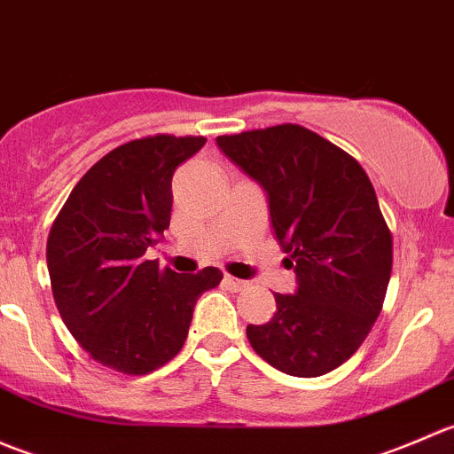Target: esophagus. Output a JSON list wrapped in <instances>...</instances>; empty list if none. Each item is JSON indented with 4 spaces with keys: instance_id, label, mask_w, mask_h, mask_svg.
<instances>
[{
    "instance_id": "esophagus-1",
    "label": "esophagus",
    "mask_w": 454,
    "mask_h": 454,
    "mask_svg": "<svg viewBox=\"0 0 454 454\" xmlns=\"http://www.w3.org/2000/svg\"><path fill=\"white\" fill-rule=\"evenodd\" d=\"M223 283H226L228 290H232V292H241V290H246V287L250 286L248 281H241V278L231 277V274H226V277H223Z\"/></svg>"
}]
</instances>
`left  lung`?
I'll return each instance as SVG.
<instances>
[{"mask_svg":"<svg viewBox=\"0 0 454 454\" xmlns=\"http://www.w3.org/2000/svg\"><path fill=\"white\" fill-rule=\"evenodd\" d=\"M219 149L268 193L296 294L248 325L253 349L296 378L325 375L358 351L387 296L393 237L358 160L301 125L219 136Z\"/></svg>","mask_w":454,"mask_h":454,"instance_id":"1","label":"left lung"}]
</instances>
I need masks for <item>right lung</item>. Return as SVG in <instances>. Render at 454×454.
Wrapping results in <instances>:
<instances>
[{
	"instance_id": "add662e5",
	"label": "right lung",
	"mask_w": 454,
	"mask_h": 454,
	"mask_svg": "<svg viewBox=\"0 0 454 454\" xmlns=\"http://www.w3.org/2000/svg\"><path fill=\"white\" fill-rule=\"evenodd\" d=\"M204 136H146L109 151L72 189L48 237L54 303L81 347L105 367L145 375L180 354L200 294L223 274L160 270L145 259L171 222L176 168Z\"/></svg>"
}]
</instances>
